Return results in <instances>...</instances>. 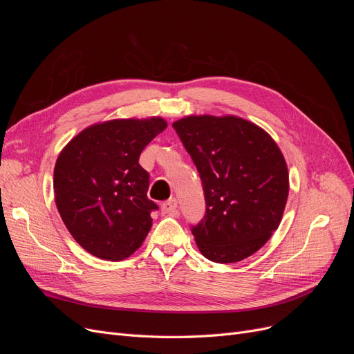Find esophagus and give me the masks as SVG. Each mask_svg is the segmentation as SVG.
I'll return each instance as SVG.
<instances>
[{"mask_svg":"<svg viewBox=\"0 0 354 354\" xmlns=\"http://www.w3.org/2000/svg\"><path fill=\"white\" fill-rule=\"evenodd\" d=\"M160 211L164 214H168V216H177L178 214V202L176 198H171L165 202H162V205H160Z\"/></svg>","mask_w":354,"mask_h":354,"instance_id":"esophagus-1","label":"esophagus"}]
</instances>
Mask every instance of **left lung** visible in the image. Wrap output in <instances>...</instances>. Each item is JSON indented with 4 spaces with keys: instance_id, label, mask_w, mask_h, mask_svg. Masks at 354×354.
<instances>
[{
    "instance_id": "obj_1",
    "label": "left lung",
    "mask_w": 354,
    "mask_h": 354,
    "mask_svg": "<svg viewBox=\"0 0 354 354\" xmlns=\"http://www.w3.org/2000/svg\"><path fill=\"white\" fill-rule=\"evenodd\" d=\"M199 173L207 211L192 226L201 254L236 263L279 227L289 192L285 158L263 128L238 116L192 115L173 124Z\"/></svg>"
}]
</instances>
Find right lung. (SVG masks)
Returning <instances> with one entry per match:
<instances>
[{"instance_id":"obj_1","label":"right lung","mask_w":354,"mask_h":354,"mask_svg":"<svg viewBox=\"0 0 354 354\" xmlns=\"http://www.w3.org/2000/svg\"><path fill=\"white\" fill-rule=\"evenodd\" d=\"M167 128L162 118L112 120L85 128L55 167V199L66 229L85 251L121 261L140 248L158 205L147 198L143 149Z\"/></svg>"}]
</instances>
